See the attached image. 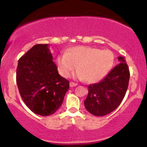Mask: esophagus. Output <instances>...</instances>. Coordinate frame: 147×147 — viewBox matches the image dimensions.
I'll return each mask as SVG.
<instances>
[{
    "label": "esophagus",
    "instance_id": "1",
    "mask_svg": "<svg viewBox=\"0 0 147 147\" xmlns=\"http://www.w3.org/2000/svg\"><path fill=\"white\" fill-rule=\"evenodd\" d=\"M77 86V84L76 83H74V82H70V87H74V86Z\"/></svg>",
    "mask_w": 147,
    "mask_h": 147
}]
</instances>
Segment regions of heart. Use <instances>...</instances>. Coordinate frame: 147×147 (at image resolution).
Returning <instances> with one entry per match:
<instances>
[{
	"label": "heart",
	"instance_id": "1",
	"mask_svg": "<svg viewBox=\"0 0 147 147\" xmlns=\"http://www.w3.org/2000/svg\"><path fill=\"white\" fill-rule=\"evenodd\" d=\"M115 56L109 50L88 46H77L69 49L65 54L57 58V65L60 75L68 77L76 70L77 78L95 83L104 78L114 64Z\"/></svg>",
	"mask_w": 147,
	"mask_h": 147
}]
</instances>
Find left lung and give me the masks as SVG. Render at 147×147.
<instances>
[{"label": "left lung", "mask_w": 147, "mask_h": 147, "mask_svg": "<svg viewBox=\"0 0 147 147\" xmlns=\"http://www.w3.org/2000/svg\"><path fill=\"white\" fill-rule=\"evenodd\" d=\"M119 63L99 83L88 86V94L84 106L90 113L104 116L113 112L122 102L129 86L130 72L123 57H118Z\"/></svg>", "instance_id": "8db88e82"}]
</instances>
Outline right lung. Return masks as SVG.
Here are the masks:
<instances>
[{
	"instance_id": "add662e5",
	"label": "right lung",
	"mask_w": 147,
	"mask_h": 147,
	"mask_svg": "<svg viewBox=\"0 0 147 147\" xmlns=\"http://www.w3.org/2000/svg\"><path fill=\"white\" fill-rule=\"evenodd\" d=\"M16 84L25 105L41 116L55 113L69 89L68 81L58 73L48 44L34 45L19 59Z\"/></svg>"
}]
</instances>
